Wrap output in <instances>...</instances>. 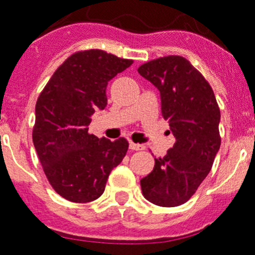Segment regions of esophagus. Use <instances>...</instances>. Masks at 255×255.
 <instances>
[{
    "instance_id": "34e87169",
    "label": "esophagus",
    "mask_w": 255,
    "mask_h": 255,
    "mask_svg": "<svg viewBox=\"0 0 255 255\" xmlns=\"http://www.w3.org/2000/svg\"><path fill=\"white\" fill-rule=\"evenodd\" d=\"M129 147H130V150H132V151H142V150H144V146H143V144H139V143L130 142Z\"/></svg>"
}]
</instances>
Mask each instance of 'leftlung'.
<instances>
[{
  "label": "left lung",
  "mask_w": 255,
  "mask_h": 255,
  "mask_svg": "<svg viewBox=\"0 0 255 255\" xmlns=\"http://www.w3.org/2000/svg\"><path fill=\"white\" fill-rule=\"evenodd\" d=\"M138 73L160 92L161 115L176 138L167 155L155 159L140 188L153 205L176 207L190 199L211 170L220 148V109L211 86L184 57H160Z\"/></svg>",
  "instance_id": "obj_1"
}]
</instances>
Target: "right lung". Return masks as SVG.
<instances>
[{
  "instance_id": "add662e5",
  "label": "right lung",
  "mask_w": 255,
  "mask_h": 255,
  "mask_svg": "<svg viewBox=\"0 0 255 255\" xmlns=\"http://www.w3.org/2000/svg\"><path fill=\"white\" fill-rule=\"evenodd\" d=\"M131 64L104 50L78 52L54 71L37 99L33 146L49 184L67 201L98 199L125 157V138H98L88 134V125L107 107L108 82Z\"/></svg>"
}]
</instances>
